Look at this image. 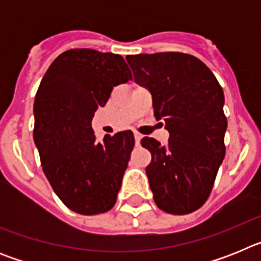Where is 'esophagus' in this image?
Returning <instances> with one entry per match:
<instances>
[{"label":"esophagus","instance_id":"1","mask_svg":"<svg viewBox=\"0 0 261 261\" xmlns=\"http://www.w3.org/2000/svg\"><path fill=\"white\" fill-rule=\"evenodd\" d=\"M142 136L140 135V133H135V140H136V144H140V141H141Z\"/></svg>","mask_w":261,"mask_h":261}]
</instances>
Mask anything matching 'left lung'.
<instances>
[{
  "mask_svg": "<svg viewBox=\"0 0 261 261\" xmlns=\"http://www.w3.org/2000/svg\"><path fill=\"white\" fill-rule=\"evenodd\" d=\"M135 81L153 98L154 116L165 121L167 145L144 137L151 153L146 175L159 209L188 214L209 197L225 158L222 87L211 69L180 52L126 56Z\"/></svg>",
  "mask_w": 261,
  "mask_h": 261,
  "instance_id": "left-lung-1",
  "label": "left lung"
}]
</instances>
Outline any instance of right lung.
<instances>
[{"label": "right lung", "instance_id": "obj_1", "mask_svg": "<svg viewBox=\"0 0 261 261\" xmlns=\"http://www.w3.org/2000/svg\"><path fill=\"white\" fill-rule=\"evenodd\" d=\"M130 80L120 55L89 48L61 53L41 80L34 141L53 191L75 213H105L116 202L135 137L125 130L98 142L91 120L112 89Z\"/></svg>", "mask_w": 261, "mask_h": 261}]
</instances>
